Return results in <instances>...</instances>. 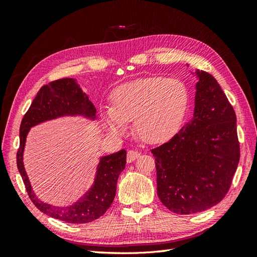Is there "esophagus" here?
I'll list each match as a JSON object with an SVG mask.
<instances>
[{"label": "esophagus", "instance_id": "obj_1", "mask_svg": "<svg viewBox=\"0 0 257 257\" xmlns=\"http://www.w3.org/2000/svg\"><path fill=\"white\" fill-rule=\"evenodd\" d=\"M140 157V154L138 151H134V150H129L128 154H127V162L128 163H132L134 162L137 158Z\"/></svg>", "mask_w": 257, "mask_h": 257}]
</instances>
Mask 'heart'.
<instances>
[{
	"label": "heart",
	"instance_id": "1",
	"mask_svg": "<svg viewBox=\"0 0 257 257\" xmlns=\"http://www.w3.org/2000/svg\"><path fill=\"white\" fill-rule=\"evenodd\" d=\"M111 108H102L101 122L112 135H123L135 120V132L145 143L160 145L181 130L190 106V92L181 80L166 77L137 79L117 87Z\"/></svg>",
	"mask_w": 257,
	"mask_h": 257
}]
</instances>
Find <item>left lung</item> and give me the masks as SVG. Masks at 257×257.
Segmentation results:
<instances>
[{
    "label": "left lung",
    "instance_id": "8db88e82",
    "mask_svg": "<svg viewBox=\"0 0 257 257\" xmlns=\"http://www.w3.org/2000/svg\"><path fill=\"white\" fill-rule=\"evenodd\" d=\"M191 74L198 78L193 117L176 137L151 150L158 196L169 210L184 215L221 202L239 161L236 116L230 101L212 75L199 69Z\"/></svg>",
    "mask_w": 257,
    "mask_h": 257
}]
</instances>
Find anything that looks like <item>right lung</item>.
Returning a JSON list of instances; mask_svg holds the SVG:
<instances>
[{"label":"right lung","instance_id":"add662e5","mask_svg":"<svg viewBox=\"0 0 257 257\" xmlns=\"http://www.w3.org/2000/svg\"><path fill=\"white\" fill-rule=\"evenodd\" d=\"M84 117L96 120V108L74 78L58 79L43 86L37 92L20 127V148L16 155L18 169L30 199L38 210L54 219L73 224L97 220L110 207L116 195L117 180L125 167L127 152L120 150L99 158L95 180L87 192L68 206H56L40 200L33 191L24 168L23 154L30 129L36 124L61 117Z\"/></svg>","mask_w":257,"mask_h":257}]
</instances>
